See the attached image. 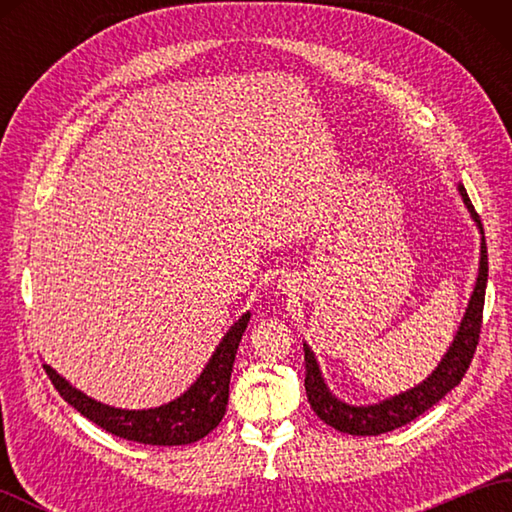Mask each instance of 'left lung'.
<instances>
[{"label":"left lung","instance_id":"obj_1","mask_svg":"<svg viewBox=\"0 0 512 512\" xmlns=\"http://www.w3.org/2000/svg\"><path fill=\"white\" fill-rule=\"evenodd\" d=\"M458 193L469 211L471 220L480 231V266H477V279L471 292V299L466 303L464 317L453 334L447 352L442 354L440 363L433 367V372L413 385L407 391L389 396L385 400L369 402V405H352L345 402L328 387L321 372V365L314 356L312 347L303 341V358H306V394L314 413L341 433L350 436H380V433L394 431L402 424L416 420L420 413L436 405L449 391L460 383L466 369L471 365L475 354L477 339H480L482 328V310H484V292L488 281V255H486V239L480 215L475 213L473 204L466 195L464 184H458Z\"/></svg>","mask_w":512,"mask_h":512}]
</instances>
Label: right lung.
Here are the masks:
<instances>
[{"label":"right lung","instance_id":"obj_1","mask_svg":"<svg viewBox=\"0 0 512 512\" xmlns=\"http://www.w3.org/2000/svg\"><path fill=\"white\" fill-rule=\"evenodd\" d=\"M248 321L250 312H244L217 343L200 376L178 398L158 407L123 409L105 405L76 389L48 363L43 367L63 400L70 402L85 418L99 424L101 429L110 431L112 436L140 444H156V447H180V444H191L209 436L224 418L235 354Z\"/></svg>","mask_w":512,"mask_h":512}]
</instances>
